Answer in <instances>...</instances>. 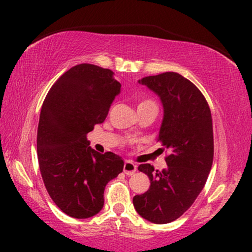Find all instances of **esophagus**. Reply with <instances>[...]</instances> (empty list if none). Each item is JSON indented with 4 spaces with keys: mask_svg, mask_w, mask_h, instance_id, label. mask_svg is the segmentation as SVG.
<instances>
[{
    "mask_svg": "<svg viewBox=\"0 0 252 252\" xmlns=\"http://www.w3.org/2000/svg\"><path fill=\"white\" fill-rule=\"evenodd\" d=\"M136 170L137 166L134 163H132V161L126 160L125 164H124V173L126 175H132Z\"/></svg>",
    "mask_w": 252,
    "mask_h": 252,
    "instance_id": "obj_1",
    "label": "esophagus"
}]
</instances>
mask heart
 Instances as JSON below:
<instances>
[{
    "label": "heart",
    "mask_w": 252,
    "mask_h": 252,
    "mask_svg": "<svg viewBox=\"0 0 252 252\" xmlns=\"http://www.w3.org/2000/svg\"><path fill=\"white\" fill-rule=\"evenodd\" d=\"M144 108H157V106H156V103H155L151 98H148V97L137 98V110L144 109Z\"/></svg>",
    "instance_id": "obj_1"
}]
</instances>
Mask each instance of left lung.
Here are the masks:
<instances>
[{
	"label": "left lung",
	"mask_w": 252,
	"mask_h": 252,
	"mask_svg": "<svg viewBox=\"0 0 252 252\" xmlns=\"http://www.w3.org/2000/svg\"><path fill=\"white\" fill-rule=\"evenodd\" d=\"M156 93L164 108L158 141L170 154L167 166L154 170L141 164L150 179L144 194L133 197L134 208L154 223H167L181 217L202 191L213 161V128L209 104L201 91L175 72L141 79Z\"/></svg>",
	"instance_id": "left-lung-1"
}]
</instances>
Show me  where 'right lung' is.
Masks as SVG:
<instances>
[{"instance_id": "right-lung-1", "label": "right lung", "mask_w": 252, "mask_h": 252, "mask_svg": "<svg viewBox=\"0 0 252 252\" xmlns=\"http://www.w3.org/2000/svg\"><path fill=\"white\" fill-rule=\"evenodd\" d=\"M120 87L109 68L79 64L58 78L43 101L36 137L40 172L51 199L72 218L101 211L106 184L123 172L122 157L99 154L87 140Z\"/></svg>"}]
</instances>
